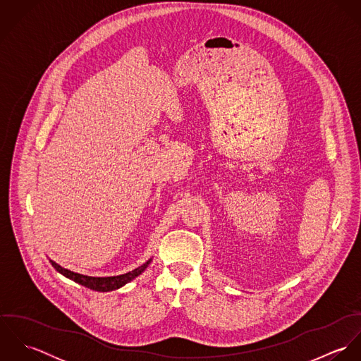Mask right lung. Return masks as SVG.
Returning a JSON list of instances; mask_svg holds the SVG:
<instances>
[{"label":"right lung","mask_w":361,"mask_h":361,"mask_svg":"<svg viewBox=\"0 0 361 361\" xmlns=\"http://www.w3.org/2000/svg\"><path fill=\"white\" fill-rule=\"evenodd\" d=\"M52 267L59 272L62 274L63 276L75 281L76 283L79 285H83L89 289H93V290H97V292H109V290H115V289H119L122 288L123 285H126L128 282L133 281L136 276H139L147 267L149 264L152 262V258L149 261H146L143 265L137 267L136 269L130 271V272H126V274H122V275H118V276H105V278H99V276H87V275H82V274H76L73 271H69L66 268H62L59 264H56L55 261H51Z\"/></svg>","instance_id":"right-lung-1"}]
</instances>
